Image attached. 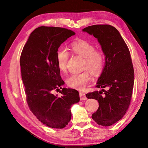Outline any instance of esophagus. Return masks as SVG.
<instances>
[{
	"label": "esophagus",
	"mask_w": 148,
	"mask_h": 148,
	"mask_svg": "<svg viewBox=\"0 0 148 148\" xmlns=\"http://www.w3.org/2000/svg\"><path fill=\"white\" fill-rule=\"evenodd\" d=\"M79 97H80V100H86L87 98L86 97L85 93H84L83 92H80L79 93Z\"/></svg>",
	"instance_id": "34e87169"
}]
</instances>
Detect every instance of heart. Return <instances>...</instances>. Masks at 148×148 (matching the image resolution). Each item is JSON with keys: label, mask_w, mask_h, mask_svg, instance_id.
<instances>
[{"label": "heart", "mask_w": 148, "mask_h": 148, "mask_svg": "<svg viewBox=\"0 0 148 148\" xmlns=\"http://www.w3.org/2000/svg\"><path fill=\"white\" fill-rule=\"evenodd\" d=\"M71 48L72 53L84 58V70L90 71L94 76H99L102 73L106 61L105 55L102 51L95 49V46L84 40L72 42ZM69 57V53L65 48H60L56 51V62L58 68L61 72H65L67 71ZM88 71L71 75L67 79V85L76 90H84L91 80Z\"/></svg>", "instance_id": "heart-1"}]
</instances>
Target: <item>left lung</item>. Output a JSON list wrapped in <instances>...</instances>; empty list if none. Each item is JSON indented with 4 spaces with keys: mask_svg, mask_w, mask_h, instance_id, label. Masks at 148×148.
<instances>
[{
    "mask_svg": "<svg viewBox=\"0 0 148 148\" xmlns=\"http://www.w3.org/2000/svg\"><path fill=\"white\" fill-rule=\"evenodd\" d=\"M83 30L98 39L106 56L105 67L96 85L102 90L88 93L86 96L99 103L92 119L99 125L109 127L123 117L130 104L134 83L130 53L114 27L94 25Z\"/></svg>",
    "mask_w": 148,
    "mask_h": 148,
    "instance_id": "8db88e82",
    "label": "left lung"
}]
</instances>
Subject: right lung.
Wrapping results in <instances>:
<instances>
[{
	"label": "right lung",
	"instance_id": "1",
	"mask_svg": "<svg viewBox=\"0 0 148 148\" xmlns=\"http://www.w3.org/2000/svg\"><path fill=\"white\" fill-rule=\"evenodd\" d=\"M75 34L65 28L39 27L31 33L20 56L28 106L39 121L51 128L65 127L71 119V106L79 101L76 90L61 87L64 81L56 59L61 44ZM54 90L62 95H55Z\"/></svg>",
	"mask_w": 148,
	"mask_h": 148
}]
</instances>
